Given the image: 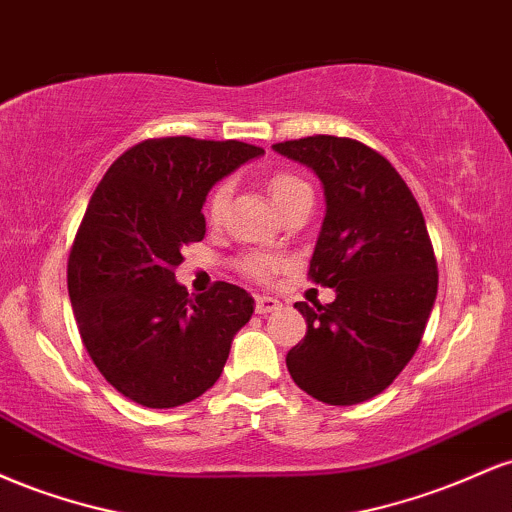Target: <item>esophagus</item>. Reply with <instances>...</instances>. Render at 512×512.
Returning <instances> with one entry per match:
<instances>
[{"label":"esophagus","instance_id":"esophagus-1","mask_svg":"<svg viewBox=\"0 0 512 512\" xmlns=\"http://www.w3.org/2000/svg\"><path fill=\"white\" fill-rule=\"evenodd\" d=\"M281 303L276 301L272 296H255V310L260 315H267V313H274V310H279Z\"/></svg>","mask_w":512,"mask_h":512}]
</instances>
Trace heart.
Here are the masks:
<instances>
[{"label":"heart","instance_id":"1","mask_svg":"<svg viewBox=\"0 0 512 512\" xmlns=\"http://www.w3.org/2000/svg\"><path fill=\"white\" fill-rule=\"evenodd\" d=\"M267 187H269V197H272L276 209H279L284 202H289L293 195H298V192L310 190V187L293 173L272 175L267 182ZM228 192H231L228 190V182H219V185L211 190V195L207 199V219L211 223L221 221L223 214H226ZM236 264H238L240 274H245L252 281H262V284L264 281L274 279V276L286 267V262L281 260V257L269 255V252H245V255L238 257Z\"/></svg>","mask_w":512,"mask_h":512}]
</instances>
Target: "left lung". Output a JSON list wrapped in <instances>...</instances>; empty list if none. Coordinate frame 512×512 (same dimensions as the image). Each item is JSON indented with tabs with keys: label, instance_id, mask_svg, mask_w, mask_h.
<instances>
[{
	"label": "left lung",
	"instance_id": "left-lung-1",
	"mask_svg": "<svg viewBox=\"0 0 512 512\" xmlns=\"http://www.w3.org/2000/svg\"><path fill=\"white\" fill-rule=\"evenodd\" d=\"M313 168L325 187L308 279L337 291L332 303H296L305 337L286 354L293 383L334 407L380 395L424 337L438 293V264L414 195L378 151L315 134L274 144Z\"/></svg>",
	"mask_w": 512,
	"mask_h": 512
}]
</instances>
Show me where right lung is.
<instances>
[{"instance_id": "1", "label": "right lung", "mask_w": 512, "mask_h": 512, "mask_svg": "<svg viewBox=\"0 0 512 512\" xmlns=\"http://www.w3.org/2000/svg\"><path fill=\"white\" fill-rule=\"evenodd\" d=\"M262 154L238 139H146L117 158L88 202L69 250V301L91 361L142 407L204 395L250 320L248 291L216 281L192 298L175 269L180 250L207 233L211 185Z\"/></svg>"}]
</instances>
